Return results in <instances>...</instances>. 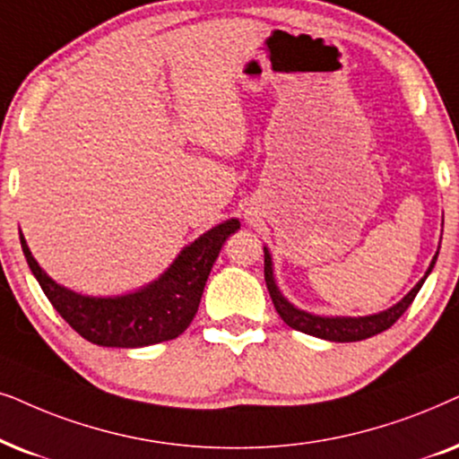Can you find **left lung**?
Returning <instances> with one entry per match:
<instances>
[{"label":"left lung","instance_id":"obj_1","mask_svg":"<svg viewBox=\"0 0 459 459\" xmlns=\"http://www.w3.org/2000/svg\"><path fill=\"white\" fill-rule=\"evenodd\" d=\"M441 249V246H438ZM438 249L432 258L429 271L424 273L418 283L413 285V290L403 296L399 302L393 304V307L386 310H380V313L374 315H365V316H325V315H315V313H307V310L293 307V304L287 300V298L281 293L277 281H274V273H273V255L268 252V247L264 246V279H266V287L268 293H271L274 308L281 319H283L287 325L296 332L315 335V338L321 340H329V342H359V340H368L371 335H377L382 332H386L390 325H394L396 319L405 313L409 308V304L413 302V298L418 296V291L424 285V281L429 279V274L435 268V262L438 258Z\"/></svg>","mask_w":459,"mask_h":459}]
</instances>
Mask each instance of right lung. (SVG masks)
<instances>
[{
  "mask_svg": "<svg viewBox=\"0 0 459 459\" xmlns=\"http://www.w3.org/2000/svg\"><path fill=\"white\" fill-rule=\"evenodd\" d=\"M241 222L224 220L197 237L166 271L149 285L121 296H85L60 285L33 258L21 233L22 254L41 290L58 315L91 344L108 348H143L174 340L197 315L205 281L224 241Z\"/></svg>",
  "mask_w": 459,
  "mask_h": 459,
  "instance_id": "right-lung-1",
  "label": "right lung"
}]
</instances>
